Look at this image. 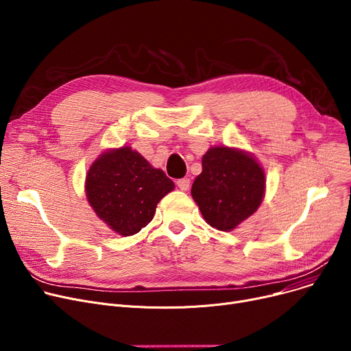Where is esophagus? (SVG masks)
Here are the masks:
<instances>
[{
	"mask_svg": "<svg viewBox=\"0 0 351 351\" xmlns=\"http://www.w3.org/2000/svg\"><path fill=\"white\" fill-rule=\"evenodd\" d=\"M177 187L182 191H187L190 189V178H180L177 180Z\"/></svg>",
	"mask_w": 351,
	"mask_h": 351,
	"instance_id": "obj_1",
	"label": "esophagus"
}]
</instances>
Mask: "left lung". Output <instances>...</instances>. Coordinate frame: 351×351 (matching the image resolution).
Masks as SVG:
<instances>
[{
  "instance_id": "1",
  "label": "left lung",
  "mask_w": 351,
  "mask_h": 351,
  "mask_svg": "<svg viewBox=\"0 0 351 351\" xmlns=\"http://www.w3.org/2000/svg\"><path fill=\"white\" fill-rule=\"evenodd\" d=\"M191 194L214 228L231 231L251 217L265 194V173L258 161L230 147H211L202 157Z\"/></svg>"
}]
</instances>
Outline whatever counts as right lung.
Masks as SVG:
<instances>
[{"instance_id":"add662e5","label":"right lung","mask_w":351,"mask_h":351,"mask_svg":"<svg viewBox=\"0 0 351 351\" xmlns=\"http://www.w3.org/2000/svg\"><path fill=\"white\" fill-rule=\"evenodd\" d=\"M174 189L162 170L121 147L103 153L88 171L86 195L96 215L114 232L137 234L154 217L158 201Z\"/></svg>"}]
</instances>
